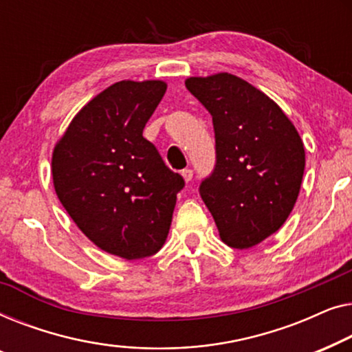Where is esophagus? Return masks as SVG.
<instances>
[{
    "label": "esophagus",
    "instance_id": "1",
    "mask_svg": "<svg viewBox=\"0 0 352 352\" xmlns=\"http://www.w3.org/2000/svg\"><path fill=\"white\" fill-rule=\"evenodd\" d=\"M182 177L185 178V182H186V183H190V182H191V178H192V170H191V169H185V170H182Z\"/></svg>",
    "mask_w": 352,
    "mask_h": 352
}]
</instances>
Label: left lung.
Masks as SVG:
<instances>
[{
	"label": "left lung",
	"mask_w": 352,
	"mask_h": 352,
	"mask_svg": "<svg viewBox=\"0 0 352 352\" xmlns=\"http://www.w3.org/2000/svg\"><path fill=\"white\" fill-rule=\"evenodd\" d=\"M185 86L210 113L215 167L199 195L221 241L250 249L284 225L298 197L305 146L276 102L230 73L188 78Z\"/></svg>",
	"instance_id": "left-lung-1"
}]
</instances>
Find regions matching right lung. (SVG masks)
Wrapping results in <instances>:
<instances>
[{
    "instance_id": "right-lung-1",
    "label": "right lung",
    "mask_w": 352,
    "mask_h": 352,
    "mask_svg": "<svg viewBox=\"0 0 352 352\" xmlns=\"http://www.w3.org/2000/svg\"><path fill=\"white\" fill-rule=\"evenodd\" d=\"M166 89L164 81L115 82L81 108L52 153L68 215L97 247L126 260L164 245L185 186L143 137Z\"/></svg>"
}]
</instances>
